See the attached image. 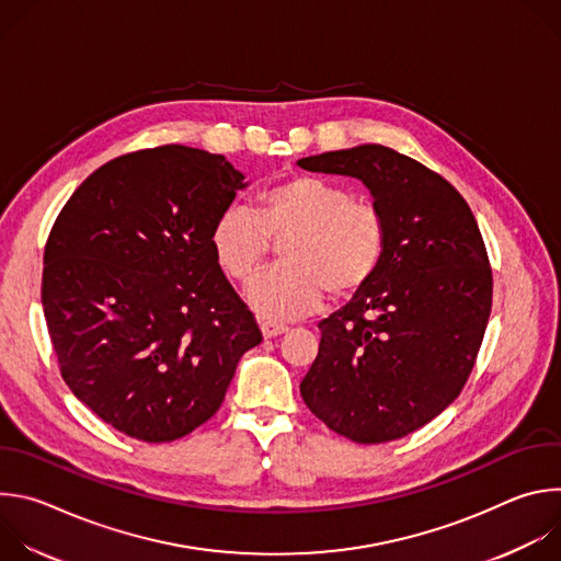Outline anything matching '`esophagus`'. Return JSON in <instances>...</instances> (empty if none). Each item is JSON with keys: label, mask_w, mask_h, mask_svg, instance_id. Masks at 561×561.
Returning a JSON list of instances; mask_svg holds the SVG:
<instances>
[{"label": "esophagus", "mask_w": 561, "mask_h": 561, "mask_svg": "<svg viewBox=\"0 0 561 561\" xmlns=\"http://www.w3.org/2000/svg\"><path fill=\"white\" fill-rule=\"evenodd\" d=\"M260 329H262L264 337H277V335H284L288 331L286 324L273 322V319H260Z\"/></svg>", "instance_id": "34e87169"}]
</instances>
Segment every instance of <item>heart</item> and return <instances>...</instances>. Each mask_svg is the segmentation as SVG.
<instances>
[{
	"label": "heart",
	"instance_id": "1",
	"mask_svg": "<svg viewBox=\"0 0 561 561\" xmlns=\"http://www.w3.org/2000/svg\"><path fill=\"white\" fill-rule=\"evenodd\" d=\"M284 264L249 288L251 306L264 317L297 319L322 306L327 290L348 297L377 273L386 251L379 213L353 202L335 182L297 175L257 199V213L226 206L210 228V251L234 282L249 284L271 255V239H284Z\"/></svg>",
	"mask_w": 561,
	"mask_h": 561
}]
</instances>
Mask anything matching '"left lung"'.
Returning <instances> with one entry per match:
<instances>
[{"label":"left lung","mask_w":561,"mask_h":561,"mask_svg":"<svg viewBox=\"0 0 561 561\" xmlns=\"http://www.w3.org/2000/svg\"><path fill=\"white\" fill-rule=\"evenodd\" d=\"M297 167L359 180L386 228L373 279L319 322L301 397L357 444L399 439L448 409L474 366L493 304L482 232L442 175L392 148L364 144Z\"/></svg>","instance_id":"left-lung-1"}]
</instances>
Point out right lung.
<instances>
[{"instance_id": "1", "label": "right lung", "mask_w": 561, "mask_h": 561, "mask_svg": "<svg viewBox=\"0 0 561 561\" xmlns=\"http://www.w3.org/2000/svg\"><path fill=\"white\" fill-rule=\"evenodd\" d=\"M247 186L224 154L146 148L87 178L53 224L42 304L61 377L128 437L193 433L262 342L208 242Z\"/></svg>"}]
</instances>
